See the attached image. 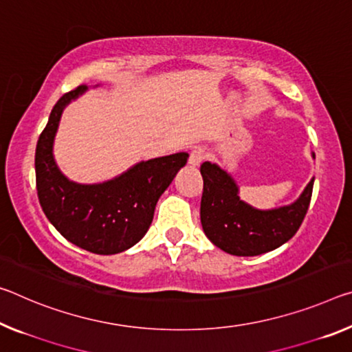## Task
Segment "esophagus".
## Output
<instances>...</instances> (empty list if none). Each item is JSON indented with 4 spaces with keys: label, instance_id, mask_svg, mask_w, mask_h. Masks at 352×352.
<instances>
[{
    "label": "esophagus",
    "instance_id": "34e87169",
    "mask_svg": "<svg viewBox=\"0 0 352 352\" xmlns=\"http://www.w3.org/2000/svg\"><path fill=\"white\" fill-rule=\"evenodd\" d=\"M205 158H206L205 150L202 147H197V148H194L191 153H189V164H191V166H200Z\"/></svg>",
    "mask_w": 352,
    "mask_h": 352
}]
</instances>
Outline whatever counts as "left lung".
I'll list each match as a JSON object with an SVG mask.
<instances>
[{"mask_svg":"<svg viewBox=\"0 0 352 352\" xmlns=\"http://www.w3.org/2000/svg\"><path fill=\"white\" fill-rule=\"evenodd\" d=\"M204 178L200 222L216 248L238 256H254L280 248L299 230L309 210L314 180L292 205L256 210L243 202L233 178L210 161L200 166Z\"/></svg>","mask_w":352,"mask_h":352,"instance_id":"obj_1","label":"left lung"}]
</instances>
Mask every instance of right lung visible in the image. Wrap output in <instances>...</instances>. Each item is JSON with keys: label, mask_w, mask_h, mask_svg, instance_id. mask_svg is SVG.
Here are the masks:
<instances>
[{"label": "right lung", "mask_w": 352, "mask_h": 352, "mask_svg": "<svg viewBox=\"0 0 352 352\" xmlns=\"http://www.w3.org/2000/svg\"><path fill=\"white\" fill-rule=\"evenodd\" d=\"M86 86L64 94L53 106L36 147V188L48 221L67 241L98 255H113L135 246L152 224L155 206L188 153L141 161L125 174L98 185L70 182L53 158V141L63 109Z\"/></svg>", "instance_id": "obj_1"}]
</instances>
